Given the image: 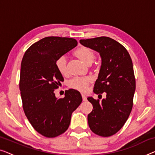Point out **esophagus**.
I'll return each instance as SVG.
<instances>
[{
	"instance_id": "obj_1",
	"label": "esophagus",
	"mask_w": 155,
	"mask_h": 155,
	"mask_svg": "<svg viewBox=\"0 0 155 155\" xmlns=\"http://www.w3.org/2000/svg\"><path fill=\"white\" fill-rule=\"evenodd\" d=\"M82 99H83V101H86L87 100L86 97H85V95L84 94H82Z\"/></svg>"
}]
</instances>
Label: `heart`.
<instances>
[{
    "label": "heart",
    "instance_id": "1",
    "mask_svg": "<svg viewBox=\"0 0 155 155\" xmlns=\"http://www.w3.org/2000/svg\"><path fill=\"white\" fill-rule=\"evenodd\" d=\"M74 55L87 65H91L96 58L94 51L87 47H81L78 48L74 52ZM55 67L61 75L66 76L68 74L67 58L64 55H62L56 60ZM91 82L92 78L90 77H75L69 81L68 86L76 91L85 92L87 90V87Z\"/></svg>",
    "mask_w": 155,
    "mask_h": 155
}]
</instances>
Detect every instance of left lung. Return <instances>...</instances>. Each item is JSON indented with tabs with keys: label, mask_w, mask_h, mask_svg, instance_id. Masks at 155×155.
Returning <instances> with one entry per match:
<instances>
[{
	"label": "left lung",
	"mask_w": 155,
	"mask_h": 155,
	"mask_svg": "<svg viewBox=\"0 0 155 155\" xmlns=\"http://www.w3.org/2000/svg\"><path fill=\"white\" fill-rule=\"evenodd\" d=\"M79 41L100 53L101 65L93 92L107 94L101 101L87 97L93 107L87 115L90 129L100 137H110L123 127L132 109L136 89L132 61L121 44L108 37Z\"/></svg>",
	"instance_id": "1"
}]
</instances>
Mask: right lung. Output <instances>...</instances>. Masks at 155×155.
Masks as SVG:
<instances>
[{
    "label": "right lung",
    "instance_id": "1",
    "mask_svg": "<svg viewBox=\"0 0 155 155\" xmlns=\"http://www.w3.org/2000/svg\"><path fill=\"white\" fill-rule=\"evenodd\" d=\"M75 39L47 37L28 48L21 64L19 90L25 115L44 137L54 138L68 129L71 116L82 101L80 92L65 91L63 98L54 91L64 78L55 61L77 45Z\"/></svg>",
    "mask_w": 155,
    "mask_h": 155
}]
</instances>
